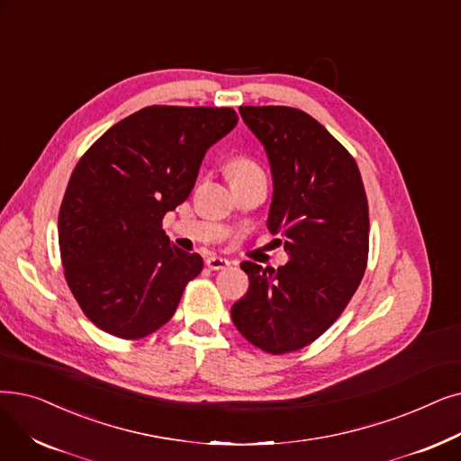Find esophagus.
Returning <instances> with one entry per match:
<instances>
[{
	"instance_id": "esophagus-1",
	"label": "esophagus",
	"mask_w": 461,
	"mask_h": 461,
	"mask_svg": "<svg viewBox=\"0 0 461 461\" xmlns=\"http://www.w3.org/2000/svg\"><path fill=\"white\" fill-rule=\"evenodd\" d=\"M230 266V262L226 258H220V256H211L207 258V267L212 271H220V269H226Z\"/></svg>"
}]
</instances>
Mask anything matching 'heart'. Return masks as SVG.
Here are the masks:
<instances>
[{"label":"heart","instance_id":"1","mask_svg":"<svg viewBox=\"0 0 461 461\" xmlns=\"http://www.w3.org/2000/svg\"><path fill=\"white\" fill-rule=\"evenodd\" d=\"M259 169L250 158H245V156H235L231 158L228 166H226V171H228V176L230 178H235V176H241V175H247L250 171H256Z\"/></svg>","mask_w":461,"mask_h":461}]
</instances>
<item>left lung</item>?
<instances>
[{"mask_svg": "<svg viewBox=\"0 0 461 461\" xmlns=\"http://www.w3.org/2000/svg\"><path fill=\"white\" fill-rule=\"evenodd\" d=\"M239 113L267 152V228L283 235L290 262L278 269L243 262L250 286L233 303L231 320L254 347L286 354L316 341L362 283L367 195L356 159L311 114L280 105Z\"/></svg>", "mask_w": 461, "mask_h": 461, "instance_id": "left-lung-1", "label": "left lung"}]
</instances>
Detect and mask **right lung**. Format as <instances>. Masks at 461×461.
<instances>
[{"mask_svg": "<svg viewBox=\"0 0 461 461\" xmlns=\"http://www.w3.org/2000/svg\"><path fill=\"white\" fill-rule=\"evenodd\" d=\"M235 124L230 107L152 105L120 120L78 159L58 241L68 286L99 330L133 341L175 314L203 258L171 245L162 220Z\"/></svg>", "mask_w": 461, "mask_h": 461, "instance_id": "1", "label": "right lung"}]
</instances>
